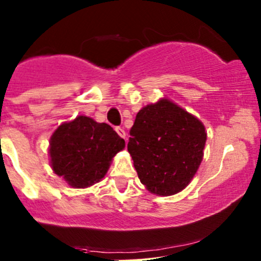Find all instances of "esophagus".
Listing matches in <instances>:
<instances>
[{
    "mask_svg": "<svg viewBox=\"0 0 261 261\" xmlns=\"http://www.w3.org/2000/svg\"><path fill=\"white\" fill-rule=\"evenodd\" d=\"M116 133H117L122 139H126V133L122 127H116Z\"/></svg>",
    "mask_w": 261,
    "mask_h": 261,
    "instance_id": "esophagus-1",
    "label": "esophagus"
}]
</instances>
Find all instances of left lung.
<instances>
[{
  "label": "left lung",
  "instance_id": "1",
  "mask_svg": "<svg viewBox=\"0 0 261 261\" xmlns=\"http://www.w3.org/2000/svg\"><path fill=\"white\" fill-rule=\"evenodd\" d=\"M207 134L203 123L162 98L138 112L127 150L139 179L158 196L183 191L198 170Z\"/></svg>",
  "mask_w": 261,
  "mask_h": 261
}]
</instances>
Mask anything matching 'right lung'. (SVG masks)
Here are the masks:
<instances>
[{
	"label": "right lung",
	"instance_id": "obj_1",
	"mask_svg": "<svg viewBox=\"0 0 261 261\" xmlns=\"http://www.w3.org/2000/svg\"><path fill=\"white\" fill-rule=\"evenodd\" d=\"M123 147L125 140L111 126L78 116L62 123L50 138V164L70 187L87 188L106 175L112 158Z\"/></svg>",
	"mask_w": 261,
	"mask_h": 261
}]
</instances>
